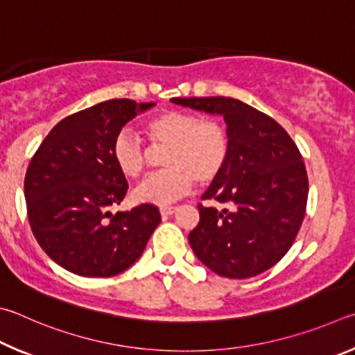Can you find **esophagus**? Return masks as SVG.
<instances>
[{
  "label": "esophagus",
  "instance_id": "1",
  "mask_svg": "<svg viewBox=\"0 0 355 355\" xmlns=\"http://www.w3.org/2000/svg\"><path fill=\"white\" fill-rule=\"evenodd\" d=\"M178 207H173V206H165V207H160V215L162 216H171L173 214H176Z\"/></svg>",
  "mask_w": 355,
  "mask_h": 355
}]
</instances>
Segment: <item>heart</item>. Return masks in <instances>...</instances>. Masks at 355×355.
<instances>
[{
	"label": "heart",
	"instance_id": "obj_1",
	"mask_svg": "<svg viewBox=\"0 0 355 355\" xmlns=\"http://www.w3.org/2000/svg\"><path fill=\"white\" fill-rule=\"evenodd\" d=\"M145 130L154 146H166L162 155L166 168L137 185L132 191L137 202L166 206L187 195L195 181L207 185L225 170L231 141L220 121L166 110L151 118ZM112 157L123 176L135 179L145 171L149 154L140 137L123 129L112 145Z\"/></svg>",
	"mask_w": 355,
	"mask_h": 355
}]
</instances>
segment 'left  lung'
Listing matches in <instances>:
<instances>
[{
	"instance_id": "left-lung-1",
	"label": "left lung",
	"mask_w": 355,
	"mask_h": 355,
	"mask_svg": "<svg viewBox=\"0 0 355 355\" xmlns=\"http://www.w3.org/2000/svg\"><path fill=\"white\" fill-rule=\"evenodd\" d=\"M171 103L221 115L231 151L202 200L229 209H200L189 241L218 276L246 279L270 270L293 245L306 215L309 181L301 153L281 124L234 98H173Z\"/></svg>"
}]
</instances>
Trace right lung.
Here are the masks:
<instances>
[{
	"mask_svg": "<svg viewBox=\"0 0 355 355\" xmlns=\"http://www.w3.org/2000/svg\"><path fill=\"white\" fill-rule=\"evenodd\" d=\"M109 99L64 118L31 159L24 178L28 218L42 250L62 268L85 277L120 275L140 259L160 214L153 204L112 215L126 178L112 157L121 128L154 107Z\"/></svg>",
	"mask_w": 355,
	"mask_h": 355,
	"instance_id": "add662e5",
	"label": "right lung"
}]
</instances>
